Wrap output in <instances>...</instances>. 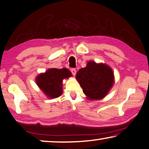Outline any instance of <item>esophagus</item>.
I'll list each match as a JSON object with an SVG mask.
<instances>
[{"label":"esophagus","mask_w":149,"mask_h":149,"mask_svg":"<svg viewBox=\"0 0 149 149\" xmlns=\"http://www.w3.org/2000/svg\"><path fill=\"white\" fill-rule=\"evenodd\" d=\"M71 72H72V74L73 76H75V75H76V73H77L76 69H75V68H72V69H71Z\"/></svg>","instance_id":"1"}]
</instances>
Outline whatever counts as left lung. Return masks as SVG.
<instances>
[{
    "mask_svg": "<svg viewBox=\"0 0 149 149\" xmlns=\"http://www.w3.org/2000/svg\"><path fill=\"white\" fill-rule=\"evenodd\" d=\"M76 79L89 100H100L106 96L114 84V73L106 64L88 61L86 67L77 72Z\"/></svg>",
    "mask_w": 149,
    "mask_h": 149,
    "instance_id": "obj_1",
    "label": "left lung"
}]
</instances>
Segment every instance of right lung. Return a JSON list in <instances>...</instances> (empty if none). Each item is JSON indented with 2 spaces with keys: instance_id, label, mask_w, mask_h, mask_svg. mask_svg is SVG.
I'll list each match as a JSON object with an SVG mask.
<instances>
[{
  "instance_id": "right-lung-1",
  "label": "right lung",
  "mask_w": 149,
  "mask_h": 149,
  "mask_svg": "<svg viewBox=\"0 0 149 149\" xmlns=\"http://www.w3.org/2000/svg\"><path fill=\"white\" fill-rule=\"evenodd\" d=\"M72 76L67 68H49L36 78L38 87L50 98H57L63 93V81Z\"/></svg>"
}]
</instances>
